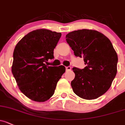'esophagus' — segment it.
<instances>
[{
    "instance_id": "1",
    "label": "esophagus",
    "mask_w": 125,
    "mask_h": 125,
    "mask_svg": "<svg viewBox=\"0 0 125 125\" xmlns=\"http://www.w3.org/2000/svg\"><path fill=\"white\" fill-rule=\"evenodd\" d=\"M71 70V66H67L66 67V71H69Z\"/></svg>"
}]
</instances>
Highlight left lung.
<instances>
[{
	"instance_id": "obj_1",
	"label": "left lung",
	"mask_w": 125,
	"mask_h": 125,
	"mask_svg": "<svg viewBox=\"0 0 125 125\" xmlns=\"http://www.w3.org/2000/svg\"><path fill=\"white\" fill-rule=\"evenodd\" d=\"M75 56L83 57L86 66L73 68V92L84 99L99 98L110 89L117 73L118 57L107 36L94 30L75 31L66 35Z\"/></svg>"
}]
</instances>
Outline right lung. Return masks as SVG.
I'll use <instances>...</instances> for the list:
<instances>
[{
	"label": "right lung",
	"instance_id": "1",
	"mask_svg": "<svg viewBox=\"0 0 125 125\" xmlns=\"http://www.w3.org/2000/svg\"><path fill=\"white\" fill-rule=\"evenodd\" d=\"M61 33L38 29L25 35L13 53L12 73L20 91L36 102H45L53 95L65 67L48 66L45 62L54 58V49Z\"/></svg>",
	"mask_w": 125,
	"mask_h": 125
}]
</instances>
